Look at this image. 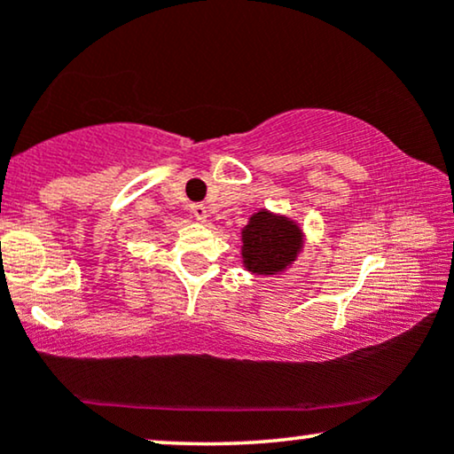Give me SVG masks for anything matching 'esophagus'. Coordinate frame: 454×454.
<instances>
[{
  "label": "esophagus",
  "instance_id": "obj_1",
  "mask_svg": "<svg viewBox=\"0 0 454 454\" xmlns=\"http://www.w3.org/2000/svg\"><path fill=\"white\" fill-rule=\"evenodd\" d=\"M190 210H192V215H194L198 221H207L208 213H207V207H204V204H192Z\"/></svg>",
  "mask_w": 454,
  "mask_h": 454
}]
</instances>
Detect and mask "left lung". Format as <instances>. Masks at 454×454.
I'll return each mask as SVG.
<instances>
[{
  "mask_svg": "<svg viewBox=\"0 0 454 454\" xmlns=\"http://www.w3.org/2000/svg\"><path fill=\"white\" fill-rule=\"evenodd\" d=\"M241 258L254 275H277L295 262L303 233L295 221L270 210H258L241 229Z\"/></svg>",
  "mask_w": 454,
  "mask_h": 454,
  "instance_id": "1",
  "label": "left lung"
}]
</instances>
